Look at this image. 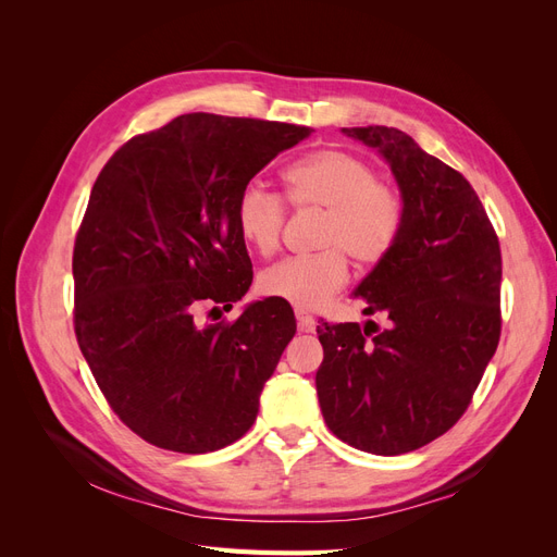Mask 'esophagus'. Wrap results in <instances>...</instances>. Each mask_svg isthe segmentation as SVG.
<instances>
[{
	"mask_svg": "<svg viewBox=\"0 0 557 557\" xmlns=\"http://www.w3.org/2000/svg\"><path fill=\"white\" fill-rule=\"evenodd\" d=\"M295 315H297V327H299V332H313V330H315V318H313L311 313L297 311Z\"/></svg>",
	"mask_w": 557,
	"mask_h": 557,
	"instance_id": "34e87169",
	"label": "esophagus"
}]
</instances>
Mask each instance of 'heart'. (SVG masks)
I'll use <instances>...</instances> for the list:
<instances>
[{"instance_id": "heart-1", "label": "heart", "mask_w": 557, "mask_h": 557, "mask_svg": "<svg viewBox=\"0 0 557 557\" xmlns=\"http://www.w3.org/2000/svg\"><path fill=\"white\" fill-rule=\"evenodd\" d=\"M283 197L295 211L320 221L311 256L288 258L260 276V290L297 309H318L348 281V259L372 267L387 258L404 227V199L376 178L374 166L342 148H320L283 170ZM281 195L260 185L239 193L234 218L244 242L262 258L281 248L288 209Z\"/></svg>"}]
</instances>
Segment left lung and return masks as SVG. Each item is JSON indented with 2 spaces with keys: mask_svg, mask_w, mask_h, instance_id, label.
Wrapping results in <instances>:
<instances>
[{
  "mask_svg": "<svg viewBox=\"0 0 557 557\" xmlns=\"http://www.w3.org/2000/svg\"><path fill=\"white\" fill-rule=\"evenodd\" d=\"M391 162L404 227L356 295L374 320L323 323L315 372L320 411L352 448L401 455L448 432L474 397L502 334V250L469 181L407 132L344 127Z\"/></svg>",
  "mask_w": 557,
  "mask_h": 557,
  "instance_id": "8db88e82",
  "label": "left lung"
}]
</instances>
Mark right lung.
Segmentation results:
<instances>
[{
	"label": "right lung",
	"mask_w": 557,
	"mask_h": 557,
	"mask_svg": "<svg viewBox=\"0 0 557 557\" xmlns=\"http://www.w3.org/2000/svg\"><path fill=\"white\" fill-rule=\"evenodd\" d=\"M311 127L185 113L125 141L99 172L74 242V332L113 413L176 453L230 446L256 423L264 381L295 336L288 301L232 309L252 281L239 193Z\"/></svg>",
	"instance_id": "1"
}]
</instances>
